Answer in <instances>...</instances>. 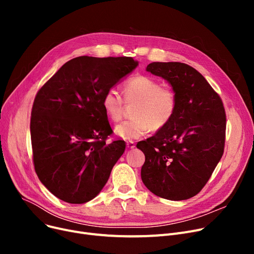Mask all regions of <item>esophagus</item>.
Returning <instances> with one entry per match:
<instances>
[{"label": "esophagus", "mask_w": 254, "mask_h": 254, "mask_svg": "<svg viewBox=\"0 0 254 254\" xmlns=\"http://www.w3.org/2000/svg\"><path fill=\"white\" fill-rule=\"evenodd\" d=\"M127 147L128 149H134L136 147V144H135V142H132V141H127Z\"/></svg>", "instance_id": "34e87169"}]
</instances>
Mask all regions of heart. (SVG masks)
Listing matches in <instances>:
<instances>
[{
	"label": "heart",
	"mask_w": 254,
	"mask_h": 254,
	"mask_svg": "<svg viewBox=\"0 0 254 254\" xmlns=\"http://www.w3.org/2000/svg\"><path fill=\"white\" fill-rule=\"evenodd\" d=\"M127 103L138 102L134 110L135 118L126 120L115 127L114 132L126 141H132L148 134L151 127L158 130L165 127L177 108V97L171 88L162 87L157 80L145 75L130 77L124 85ZM105 113L113 122L123 117L124 101L114 89L107 90L102 98Z\"/></svg>",
	"instance_id": "1"
}]
</instances>
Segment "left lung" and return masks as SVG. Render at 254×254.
<instances>
[{"label":"left lung","mask_w":254,"mask_h":254,"mask_svg":"<svg viewBox=\"0 0 254 254\" xmlns=\"http://www.w3.org/2000/svg\"><path fill=\"white\" fill-rule=\"evenodd\" d=\"M146 71L172 86L177 108L165 127L137 144L145 154L142 181L163 198H190L202 190L223 154L226 118L221 99L186 64L151 63Z\"/></svg>","instance_id":"8db88e82"}]
</instances>
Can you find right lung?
Listing matches in <instances>:
<instances>
[{
  "instance_id": "right-lung-1",
  "label": "right lung",
  "mask_w": 254,
  "mask_h": 254,
  "mask_svg": "<svg viewBox=\"0 0 254 254\" xmlns=\"http://www.w3.org/2000/svg\"><path fill=\"white\" fill-rule=\"evenodd\" d=\"M138 64L127 57L75 58L38 91L31 117L35 171L62 201L96 197L124 154L125 141L106 143L112 128L102 98Z\"/></svg>"
}]
</instances>
